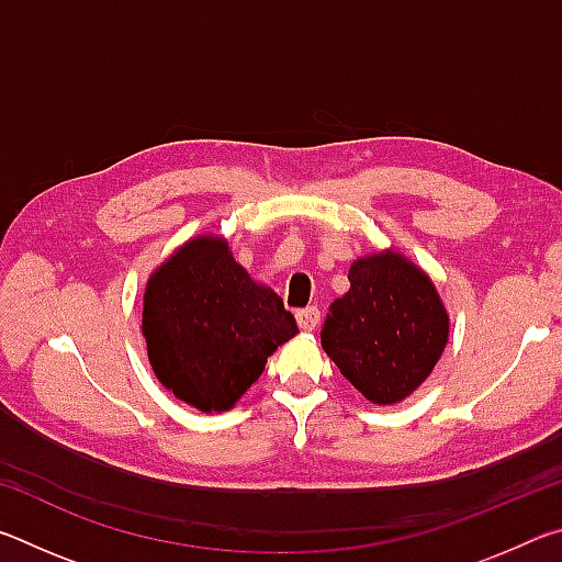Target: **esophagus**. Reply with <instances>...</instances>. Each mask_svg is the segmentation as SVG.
<instances>
[{"label": "esophagus", "mask_w": 562, "mask_h": 562, "mask_svg": "<svg viewBox=\"0 0 562 562\" xmlns=\"http://www.w3.org/2000/svg\"><path fill=\"white\" fill-rule=\"evenodd\" d=\"M297 325L304 331H315L319 325V310L317 307H304L297 312Z\"/></svg>", "instance_id": "esophagus-1"}]
</instances>
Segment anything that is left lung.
Wrapping results in <instances>:
<instances>
[{"mask_svg": "<svg viewBox=\"0 0 562 562\" xmlns=\"http://www.w3.org/2000/svg\"><path fill=\"white\" fill-rule=\"evenodd\" d=\"M347 278L349 290L329 304L322 325V347L369 402H404L429 379L449 341L441 294L398 250L361 255Z\"/></svg>", "mask_w": 562, "mask_h": 562, "instance_id": "1", "label": "left lung"}]
</instances>
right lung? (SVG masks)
I'll return each mask as SVG.
<instances>
[{
  "instance_id": "right-lung-1",
  "label": "right lung",
  "mask_w": 562,
  "mask_h": 562,
  "mask_svg": "<svg viewBox=\"0 0 562 562\" xmlns=\"http://www.w3.org/2000/svg\"><path fill=\"white\" fill-rule=\"evenodd\" d=\"M297 331L280 294L252 280L213 233L176 247L146 282L140 335L150 369L203 414L231 412Z\"/></svg>"
}]
</instances>
